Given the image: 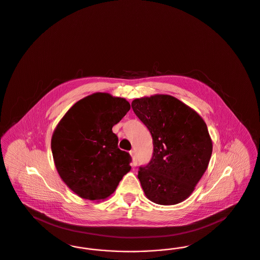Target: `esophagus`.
Segmentation results:
<instances>
[{"mask_svg": "<svg viewBox=\"0 0 260 260\" xmlns=\"http://www.w3.org/2000/svg\"><path fill=\"white\" fill-rule=\"evenodd\" d=\"M129 155H131V157H132V159H133V166H136V152H135L134 150H132V151H129Z\"/></svg>", "mask_w": 260, "mask_h": 260, "instance_id": "obj_1", "label": "esophagus"}]
</instances>
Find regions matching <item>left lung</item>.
I'll return each instance as SVG.
<instances>
[{"instance_id":"1","label":"left lung","mask_w":260,"mask_h":260,"mask_svg":"<svg viewBox=\"0 0 260 260\" xmlns=\"http://www.w3.org/2000/svg\"><path fill=\"white\" fill-rule=\"evenodd\" d=\"M132 107L153 138L152 160L138 171L145 196L164 206L183 202L207 171L212 153L204 119L169 94L135 99Z\"/></svg>"}]
</instances>
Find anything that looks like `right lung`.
Returning a JSON list of instances; mask_svg holds the SVG:
<instances>
[{
	"label": "right lung",
	"instance_id": "obj_1",
	"mask_svg": "<svg viewBox=\"0 0 260 260\" xmlns=\"http://www.w3.org/2000/svg\"><path fill=\"white\" fill-rule=\"evenodd\" d=\"M129 109L125 99L95 92L77 101L54 128L50 145L55 168L79 197L108 198L131 171V156L118 148L112 132Z\"/></svg>",
	"mask_w": 260,
	"mask_h": 260
}]
</instances>
